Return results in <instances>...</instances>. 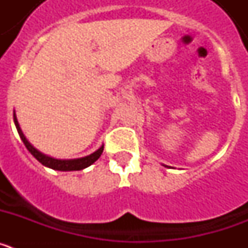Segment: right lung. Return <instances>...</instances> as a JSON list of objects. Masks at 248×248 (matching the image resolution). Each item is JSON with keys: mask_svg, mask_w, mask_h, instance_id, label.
<instances>
[{"mask_svg": "<svg viewBox=\"0 0 248 248\" xmlns=\"http://www.w3.org/2000/svg\"><path fill=\"white\" fill-rule=\"evenodd\" d=\"M13 122H15V125H16L17 131H18L19 138L23 141V144L26 145L27 150L30 151L31 154L33 155L37 160H38L39 163L42 164V165L47 166V168L53 169V170H58V171H76V170H83V169L88 168L91 166L92 164L95 163L99 156L102 155L103 150H104V145L100 146L97 151H94L93 154L88 155V156L84 157H79V159H69V160H61V159H54V157H50L48 155L42 154L41 151L37 150L32 144L26 139L25 134L22 133L21 128H19L18 120H17L16 113L13 111Z\"/></svg>", "mask_w": 248, "mask_h": 248, "instance_id": "obj_1", "label": "right lung"}]
</instances>
